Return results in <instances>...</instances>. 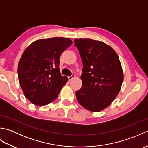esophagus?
I'll return each instance as SVG.
<instances>
[{"label": "esophagus", "instance_id": "1", "mask_svg": "<svg viewBox=\"0 0 148 148\" xmlns=\"http://www.w3.org/2000/svg\"><path fill=\"white\" fill-rule=\"evenodd\" d=\"M75 77V75H74V74H72L71 76H69L68 77V79H69V81H71L72 79H73V78H74Z\"/></svg>", "mask_w": 148, "mask_h": 148}]
</instances>
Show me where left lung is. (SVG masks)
<instances>
[{"label":"left lung","mask_w":148,"mask_h":148,"mask_svg":"<svg viewBox=\"0 0 148 148\" xmlns=\"http://www.w3.org/2000/svg\"><path fill=\"white\" fill-rule=\"evenodd\" d=\"M83 62L82 87L76 92L83 108L99 112L111 104L121 89L123 74L118 55L111 47L99 40L76 39Z\"/></svg>","instance_id":"1"}]
</instances>
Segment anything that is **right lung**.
<instances>
[{"label":"right lung","mask_w":148,"mask_h":148,"mask_svg":"<svg viewBox=\"0 0 148 148\" xmlns=\"http://www.w3.org/2000/svg\"><path fill=\"white\" fill-rule=\"evenodd\" d=\"M64 37L42 39L25 50L19 62V83L26 98L37 106H45L57 98L67 76L60 73V56L72 45Z\"/></svg>","instance_id":"add662e5"}]
</instances>
